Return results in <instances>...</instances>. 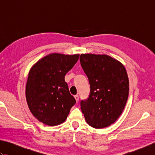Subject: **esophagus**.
<instances>
[{
  "label": "esophagus",
  "mask_w": 155,
  "mask_h": 155,
  "mask_svg": "<svg viewBox=\"0 0 155 155\" xmlns=\"http://www.w3.org/2000/svg\"><path fill=\"white\" fill-rule=\"evenodd\" d=\"M74 98H75L76 101H77V103H78V99H79V97H78V95H75V96H74Z\"/></svg>",
  "instance_id": "1"
}]
</instances>
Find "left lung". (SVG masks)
Wrapping results in <instances>:
<instances>
[{
  "label": "left lung",
  "instance_id": "8db88e82",
  "mask_svg": "<svg viewBox=\"0 0 155 155\" xmlns=\"http://www.w3.org/2000/svg\"><path fill=\"white\" fill-rule=\"evenodd\" d=\"M80 61L91 87L89 97L81 102L82 113L91 127H107L118 119L127 103L129 81L126 69L107 54H81Z\"/></svg>",
  "mask_w": 155,
  "mask_h": 155
}]
</instances>
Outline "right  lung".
Wrapping results in <instances>:
<instances>
[{"instance_id": "add662e5", "label": "right lung", "mask_w": 155, "mask_h": 155, "mask_svg": "<svg viewBox=\"0 0 155 155\" xmlns=\"http://www.w3.org/2000/svg\"><path fill=\"white\" fill-rule=\"evenodd\" d=\"M79 54L51 53L31 67L26 85V98L33 116L45 124L56 126L64 123L76 103L64 81Z\"/></svg>"}]
</instances>
